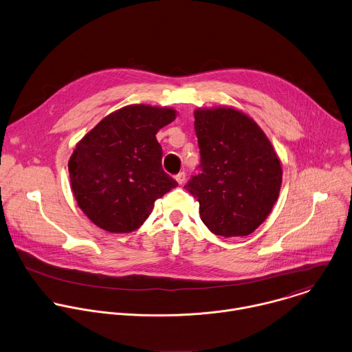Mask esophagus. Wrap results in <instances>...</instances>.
<instances>
[{"label": "esophagus", "instance_id": "obj_1", "mask_svg": "<svg viewBox=\"0 0 352 352\" xmlns=\"http://www.w3.org/2000/svg\"><path fill=\"white\" fill-rule=\"evenodd\" d=\"M185 178H186V174L182 171V173H178L177 175H175V181L179 184V185H182L184 182H185Z\"/></svg>", "mask_w": 352, "mask_h": 352}]
</instances>
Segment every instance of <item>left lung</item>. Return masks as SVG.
I'll return each mask as SVG.
<instances>
[{
    "label": "left lung",
    "instance_id": "obj_1",
    "mask_svg": "<svg viewBox=\"0 0 352 352\" xmlns=\"http://www.w3.org/2000/svg\"><path fill=\"white\" fill-rule=\"evenodd\" d=\"M193 113L201 173L185 189L199 201L200 218L214 234L248 236L266 221L278 199L280 157L259 124L243 111L212 107Z\"/></svg>",
    "mask_w": 352,
    "mask_h": 352
}]
</instances>
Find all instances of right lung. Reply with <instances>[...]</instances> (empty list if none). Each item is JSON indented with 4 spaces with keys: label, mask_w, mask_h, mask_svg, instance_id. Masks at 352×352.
I'll return each mask as SVG.
<instances>
[{
    "label": "right lung",
    "mask_w": 352,
    "mask_h": 352,
    "mask_svg": "<svg viewBox=\"0 0 352 352\" xmlns=\"http://www.w3.org/2000/svg\"><path fill=\"white\" fill-rule=\"evenodd\" d=\"M177 118L171 107L133 104L102 118L76 142L69 182L82 212L109 233H131L155 201L178 184L163 171L157 131Z\"/></svg>",
    "instance_id": "right-lung-1"
}]
</instances>
